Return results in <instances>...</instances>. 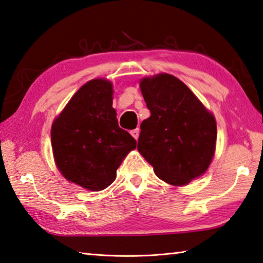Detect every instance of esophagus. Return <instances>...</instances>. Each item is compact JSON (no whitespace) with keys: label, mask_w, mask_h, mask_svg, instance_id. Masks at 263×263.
I'll list each match as a JSON object with an SVG mask.
<instances>
[{"label":"esophagus","mask_w":263,"mask_h":263,"mask_svg":"<svg viewBox=\"0 0 263 263\" xmlns=\"http://www.w3.org/2000/svg\"><path fill=\"white\" fill-rule=\"evenodd\" d=\"M130 134L133 135V137L135 138V140H138V136H140V128H136V129L132 130Z\"/></svg>","instance_id":"obj_1"}]
</instances>
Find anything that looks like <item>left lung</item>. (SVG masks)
Segmentation results:
<instances>
[{"label": "left lung", "mask_w": 263, "mask_h": 263, "mask_svg": "<svg viewBox=\"0 0 263 263\" xmlns=\"http://www.w3.org/2000/svg\"><path fill=\"white\" fill-rule=\"evenodd\" d=\"M140 86L151 116L141 123L137 150L160 180L185 185L204 174L213 159L215 119L170 74L145 78Z\"/></svg>", "instance_id": "1"}]
</instances>
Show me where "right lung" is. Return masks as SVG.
I'll use <instances>...</instances> for the list:
<instances>
[{"mask_svg": "<svg viewBox=\"0 0 263 263\" xmlns=\"http://www.w3.org/2000/svg\"><path fill=\"white\" fill-rule=\"evenodd\" d=\"M110 81L95 79L76 92L51 128V145L59 172L91 191L116 180L118 167L136 141L118 125Z\"/></svg>", "mask_w": 263, "mask_h": 263, "instance_id": "right-lung-1", "label": "right lung"}]
</instances>
